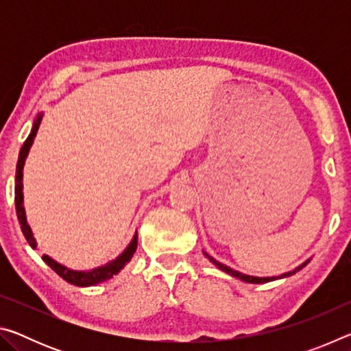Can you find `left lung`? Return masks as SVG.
Instances as JSON below:
<instances>
[{
  "mask_svg": "<svg viewBox=\"0 0 351 351\" xmlns=\"http://www.w3.org/2000/svg\"><path fill=\"white\" fill-rule=\"evenodd\" d=\"M204 255L207 258H209L213 265L217 266V268H219L221 271H224V272H228V274H230L232 277H237V278H240V280H243V282H247V283H268V282H272V280H277V278H283V277H289V276H293V274H295L297 271H300L302 268H305V266L308 265V261L310 260H306L305 263H302L300 266H297V268L294 269V271H289V272H285V274H282V276H277V277H254V276H246V274H241V272H239V271H235V269H232V268H229V266H226V265H223V263H219V261H217L215 258H212L209 254H206L204 252Z\"/></svg>",
  "mask_w": 351,
  "mask_h": 351,
  "instance_id": "left-lung-1",
  "label": "left lung"
}]
</instances>
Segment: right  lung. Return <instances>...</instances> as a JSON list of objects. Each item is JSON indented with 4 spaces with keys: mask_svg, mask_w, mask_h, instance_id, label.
I'll list each match as a JSON object with an SVG mask.
<instances>
[{
    "mask_svg": "<svg viewBox=\"0 0 351 351\" xmlns=\"http://www.w3.org/2000/svg\"><path fill=\"white\" fill-rule=\"evenodd\" d=\"M41 117H43V112H40L37 116V119L34 121V125L31 130V134L27 136V139L25 141V144H23L21 150H20V156H19V164H16V173H15V207H16V217H19V221L21 226V230L23 234H25L26 240L29 245H31L34 249L37 247V241H35L34 235H32V230L29 228L27 224V219H26V212H25V207H23V167H25V162H26V158L29 154V150H31V147L34 144V138L37 136L38 132V127H40V122H41ZM136 247H138V232L134 234L133 240L130 245L127 246L125 251H123L121 255L116 260L110 261V263L99 266V268H94L91 271H74V269H69L66 266H63L60 263H57L56 260H52L49 255L43 254V258L47 266H51L52 269H54L58 276L62 278H64L68 283L71 285H75V287H93V285H97L100 282H105L111 278L112 276H116L119 271H121L123 266H125L130 260H132L133 254L136 252Z\"/></svg>",
    "mask_w": 351,
    "mask_h": 351,
    "instance_id": "obj_1",
    "label": "right lung"
}]
</instances>
